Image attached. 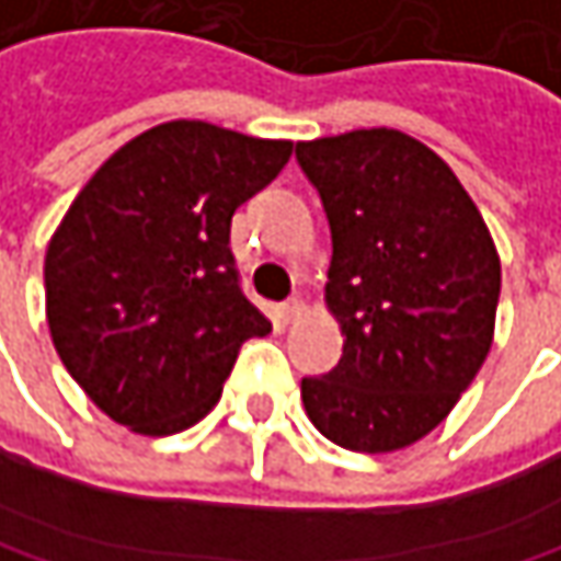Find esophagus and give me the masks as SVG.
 I'll list each match as a JSON object with an SVG mask.
<instances>
[{"label":"esophagus","instance_id":"34e87169","mask_svg":"<svg viewBox=\"0 0 561 561\" xmlns=\"http://www.w3.org/2000/svg\"><path fill=\"white\" fill-rule=\"evenodd\" d=\"M301 314H305V301H301V298H288V301L282 305V318H285L288 324L298 321Z\"/></svg>","mask_w":561,"mask_h":561}]
</instances>
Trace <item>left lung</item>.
Segmentation results:
<instances>
[{"label": "left lung", "instance_id": "obj_1", "mask_svg": "<svg viewBox=\"0 0 561 561\" xmlns=\"http://www.w3.org/2000/svg\"><path fill=\"white\" fill-rule=\"evenodd\" d=\"M333 256L324 301L343 333L301 379L311 424L353 453H394L446 421L494 340L501 260L482 211L427 144L394 128L301 140Z\"/></svg>", "mask_w": 561, "mask_h": 561}]
</instances>
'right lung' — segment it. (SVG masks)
I'll list each match as a JSON object with an SVG mask.
<instances>
[{
	"instance_id": "right-lung-1",
	"label": "right lung",
	"mask_w": 561,
	"mask_h": 561,
	"mask_svg": "<svg viewBox=\"0 0 561 561\" xmlns=\"http://www.w3.org/2000/svg\"><path fill=\"white\" fill-rule=\"evenodd\" d=\"M291 140L167 122L82 185L44 256L47 328L67 373L115 424L170 436L221 398L273 324L240 291L230 218L279 176Z\"/></svg>"
}]
</instances>
